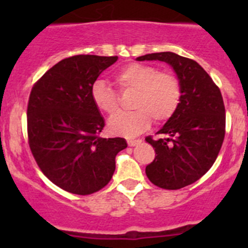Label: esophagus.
<instances>
[{"label": "esophagus", "instance_id": "1", "mask_svg": "<svg viewBox=\"0 0 248 248\" xmlns=\"http://www.w3.org/2000/svg\"><path fill=\"white\" fill-rule=\"evenodd\" d=\"M140 142H141V140H140V139H131V140H128V141H127V144H128L129 146H136V145L140 144Z\"/></svg>", "mask_w": 248, "mask_h": 248}]
</instances>
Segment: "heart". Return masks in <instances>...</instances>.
<instances>
[{"label":"heart","instance_id":"heart-1","mask_svg":"<svg viewBox=\"0 0 248 248\" xmlns=\"http://www.w3.org/2000/svg\"><path fill=\"white\" fill-rule=\"evenodd\" d=\"M114 82L121 92L134 91L132 112H120L108 122L112 134L134 137L151 124H163L170 120L179 109L182 98L181 81L176 74L159 71L144 63H129L114 74ZM91 98L103 114L112 115L119 110L116 92L103 80H97L91 87Z\"/></svg>","mask_w":248,"mask_h":248}]
</instances>
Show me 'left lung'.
<instances>
[{
	"label": "left lung",
	"mask_w": 248,
	"mask_h": 248,
	"mask_svg": "<svg viewBox=\"0 0 248 248\" xmlns=\"http://www.w3.org/2000/svg\"><path fill=\"white\" fill-rule=\"evenodd\" d=\"M137 60L167 62L181 81V103L174 116L157 132L161 138H145L156 152L145 169L146 176L157 187L180 189L201 179L218 156L226 136L222 93L194 60L170 51L147 54Z\"/></svg>",
	"instance_id": "obj_1"
}]
</instances>
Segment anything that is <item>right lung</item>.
Returning a JSON list of instances; mask_svg holds the SVG:
<instances>
[{
  "label": "right lung",
  "mask_w": 248,
  "mask_h": 248,
  "mask_svg": "<svg viewBox=\"0 0 248 248\" xmlns=\"http://www.w3.org/2000/svg\"><path fill=\"white\" fill-rule=\"evenodd\" d=\"M117 56L76 55L46 71L33 85L27 104V137L32 155L47 179L79 196L106 187L124 138H101L104 120L91 87Z\"/></svg>",
  "instance_id": "obj_1"
}]
</instances>
